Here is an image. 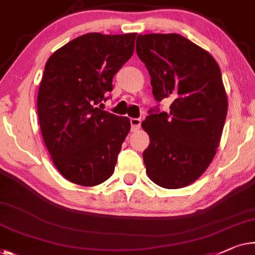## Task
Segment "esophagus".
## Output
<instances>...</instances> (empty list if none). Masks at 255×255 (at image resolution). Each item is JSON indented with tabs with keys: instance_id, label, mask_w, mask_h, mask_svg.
Instances as JSON below:
<instances>
[{
	"instance_id": "1",
	"label": "esophagus",
	"mask_w": 255,
	"mask_h": 255,
	"mask_svg": "<svg viewBox=\"0 0 255 255\" xmlns=\"http://www.w3.org/2000/svg\"><path fill=\"white\" fill-rule=\"evenodd\" d=\"M130 123H131V131H136L140 128V125H141V121L140 119H131L130 120Z\"/></svg>"
}]
</instances>
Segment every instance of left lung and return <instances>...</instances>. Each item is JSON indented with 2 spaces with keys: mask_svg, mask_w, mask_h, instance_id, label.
<instances>
[{
  "mask_svg": "<svg viewBox=\"0 0 255 255\" xmlns=\"http://www.w3.org/2000/svg\"><path fill=\"white\" fill-rule=\"evenodd\" d=\"M136 54L150 76L155 100L170 99V112L150 109L141 127L149 135L142 157L150 180L164 189L195 182L216 154L228 113L220 66L184 36L139 34Z\"/></svg>",
  "mask_w": 255,
  "mask_h": 255,
  "instance_id": "8db88e82",
  "label": "left lung"
}]
</instances>
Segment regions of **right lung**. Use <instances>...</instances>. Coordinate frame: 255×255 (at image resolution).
I'll use <instances>...</instances> for the list:
<instances>
[{
  "instance_id": "1",
  "label": "right lung",
  "mask_w": 255,
  "mask_h": 255,
  "mask_svg": "<svg viewBox=\"0 0 255 255\" xmlns=\"http://www.w3.org/2000/svg\"><path fill=\"white\" fill-rule=\"evenodd\" d=\"M135 33H87L48 58L38 93L43 141L61 175L99 185L115 170L130 120L102 110L113 77L132 56Z\"/></svg>"
}]
</instances>
